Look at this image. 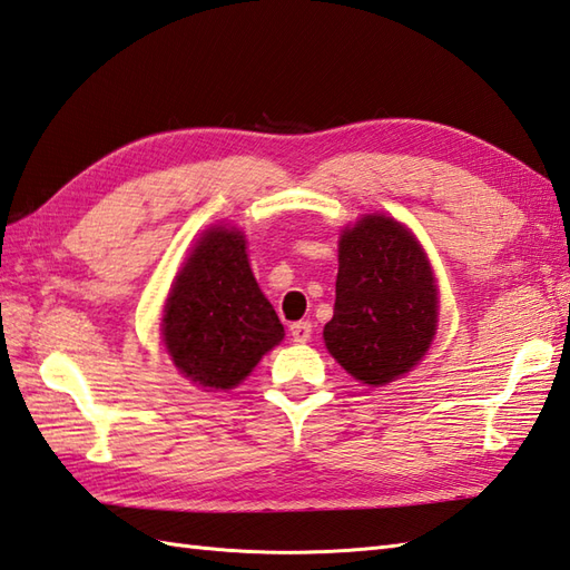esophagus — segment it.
<instances>
[{"instance_id":"34e87169","label":"esophagus","mask_w":570,"mask_h":570,"mask_svg":"<svg viewBox=\"0 0 570 570\" xmlns=\"http://www.w3.org/2000/svg\"><path fill=\"white\" fill-rule=\"evenodd\" d=\"M311 333H313V325L308 321H301V323L291 325V340H294V342H308Z\"/></svg>"}]
</instances>
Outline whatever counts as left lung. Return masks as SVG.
<instances>
[{
    "instance_id": "obj_1",
    "label": "left lung",
    "mask_w": 570,
    "mask_h": 570,
    "mask_svg": "<svg viewBox=\"0 0 570 570\" xmlns=\"http://www.w3.org/2000/svg\"><path fill=\"white\" fill-rule=\"evenodd\" d=\"M333 321L323 330L337 364L366 386L413 368L436 333V284L425 249L403 223L374 214L340 235Z\"/></svg>"
}]
</instances>
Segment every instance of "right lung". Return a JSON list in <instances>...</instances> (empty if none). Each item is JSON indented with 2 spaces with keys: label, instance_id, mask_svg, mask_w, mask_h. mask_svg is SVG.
<instances>
[{
  "label": "right lung",
  "instance_id": "1",
  "mask_svg": "<svg viewBox=\"0 0 570 570\" xmlns=\"http://www.w3.org/2000/svg\"><path fill=\"white\" fill-rule=\"evenodd\" d=\"M245 235L214 225L175 276L163 342L179 374L204 391H228L284 340V325L249 269Z\"/></svg>",
  "mask_w": 570,
  "mask_h": 570
}]
</instances>
